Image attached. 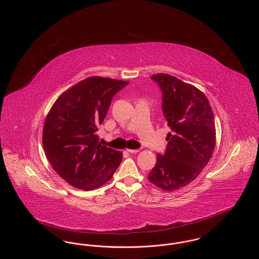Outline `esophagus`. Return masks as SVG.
<instances>
[{
	"mask_svg": "<svg viewBox=\"0 0 259 259\" xmlns=\"http://www.w3.org/2000/svg\"><path fill=\"white\" fill-rule=\"evenodd\" d=\"M127 151L130 152V153H137V152L140 151V149L139 148H137V149H127Z\"/></svg>",
	"mask_w": 259,
	"mask_h": 259,
	"instance_id": "1",
	"label": "esophagus"
}]
</instances>
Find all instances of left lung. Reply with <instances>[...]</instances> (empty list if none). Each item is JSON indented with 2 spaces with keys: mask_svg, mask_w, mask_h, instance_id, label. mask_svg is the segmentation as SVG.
<instances>
[{
  "mask_svg": "<svg viewBox=\"0 0 259 259\" xmlns=\"http://www.w3.org/2000/svg\"><path fill=\"white\" fill-rule=\"evenodd\" d=\"M162 92V111L171 128L164 154L158 153L148 180L164 190L194 181L208 164L215 146L213 112L196 87L168 74L151 75Z\"/></svg>",
  "mask_w": 259,
  "mask_h": 259,
  "instance_id": "1",
  "label": "left lung"
}]
</instances>
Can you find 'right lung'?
Instances as JSON below:
<instances>
[{"instance_id": "add662e5", "label": "right lung", "mask_w": 259, "mask_h": 259, "mask_svg": "<svg viewBox=\"0 0 259 259\" xmlns=\"http://www.w3.org/2000/svg\"><path fill=\"white\" fill-rule=\"evenodd\" d=\"M129 82L91 76L64 92L50 110L42 130V145L50 165L74 187L91 190L110 181L122 152L99 143L113 96Z\"/></svg>"}]
</instances>
